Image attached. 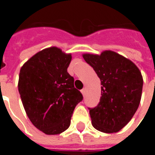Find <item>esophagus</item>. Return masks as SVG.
<instances>
[{
    "mask_svg": "<svg viewBox=\"0 0 155 155\" xmlns=\"http://www.w3.org/2000/svg\"><path fill=\"white\" fill-rule=\"evenodd\" d=\"M81 93H82V94H83V95H84V94H85V93H86V90H85V89H82V90H81Z\"/></svg>",
    "mask_w": 155,
    "mask_h": 155,
    "instance_id": "obj_1",
    "label": "esophagus"
}]
</instances>
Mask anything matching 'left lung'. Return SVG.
<instances>
[{
    "label": "left lung",
    "mask_w": 155,
    "mask_h": 155,
    "mask_svg": "<svg viewBox=\"0 0 155 155\" xmlns=\"http://www.w3.org/2000/svg\"><path fill=\"white\" fill-rule=\"evenodd\" d=\"M101 81L97 106L89 108L92 125L103 133H115L129 123L139 107L143 77L133 62L112 51L84 54Z\"/></svg>",
    "instance_id": "left-lung-1"
}]
</instances>
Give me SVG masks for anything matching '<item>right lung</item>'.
I'll list each match as a JSON object with an SVG mask.
<instances>
[{
  "mask_svg": "<svg viewBox=\"0 0 155 155\" xmlns=\"http://www.w3.org/2000/svg\"><path fill=\"white\" fill-rule=\"evenodd\" d=\"M71 58L53 46L39 51L21 68L18 90L25 113L45 134L67 130L74 108L83 100L67 72Z\"/></svg>",
  "mask_w": 155,
  "mask_h": 155,
  "instance_id": "right-lung-1",
  "label": "right lung"
}]
</instances>
